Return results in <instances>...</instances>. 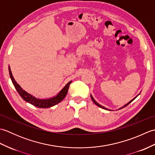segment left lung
<instances>
[{"label":"left lung","mask_w":155,"mask_h":155,"mask_svg":"<svg viewBox=\"0 0 155 155\" xmlns=\"http://www.w3.org/2000/svg\"><path fill=\"white\" fill-rule=\"evenodd\" d=\"M140 94V93H139ZM139 94H138L137 95V97H134V98H133V99H132V100H131L130 101H129V102H128V103H127L126 104H125V105H124V106L123 107H120V108H118V110H119V109H121V108H124V107H127V105H128V104H129L130 103H131V102H133L134 99H135V98L138 97V96H139ZM91 98H92V101H93V102H94V103L95 104H96L97 105V106H98V107H101V108H104V109H105V110H110V109H108V108H106V107H103V106H102V105H101L100 104H98V103H97V102L96 101H95L94 99V98L93 97V96H92V95L91 94Z\"/></svg>","instance_id":"8db88e82"}]
</instances>
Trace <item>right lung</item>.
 Listing matches in <instances>:
<instances>
[{"label": "right lung", "mask_w": 155, "mask_h": 155, "mask_svg": "<svg viewBox=\"0 0 155 155\" xmlns=\"http://www.w3.org/2000/svg\"><path fill=\"white\" fill-rule=\"evenodd\" d=\"M8 71L10 77H11L12 83L14 84L16 90L17 91L18 94H20V96H21L22 98H23V100H25L26 102H27V103H30L33 105V106L37 107L38 108H50L51 107L54 106V105L59 103H61V102L64 99L66 95H67L69 88V85L72 83V81L68 82V83L64 87V88H62L56 96L53 97L48 98H38L34 96H32V94L28 93L27 92H26L25 90H23L21 87V86L16 83L14 77H13L10 67H8Z\"/></svg>", "instance_id": "add662e5"}]
</instances>
